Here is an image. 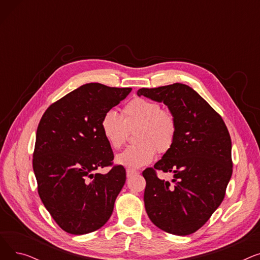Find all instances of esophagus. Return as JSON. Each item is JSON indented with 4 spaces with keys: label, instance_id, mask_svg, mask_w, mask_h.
Instances as JSON below:
<instances>
[{
    "label": "esophagus",
    "instance_id": "esophagus-1",
    "mask_svg": "<svg viewBox=\"0 0 260 260\" xmlns=\"http://www.w3.org/2000/svg\"><path fill=\"white\" fill-rule=\"evenodd\" d=\"M137 174H138V172H136V171L126 170V177H127V178H129V177H132V176H134V175H137Z\"/></svg>",
    "mask_w": 260,
    "mask_h": 260
}]
</instances>
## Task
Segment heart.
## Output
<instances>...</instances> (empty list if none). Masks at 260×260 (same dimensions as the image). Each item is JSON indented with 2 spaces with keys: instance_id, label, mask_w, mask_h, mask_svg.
Masks as SVG:
<instances>
[{
  "instance_id": "heart-1",
  "label": "heart",
  "mask_w": 260,
  "mask_h": 260,
  "mask_svg": "<svg viewBox=\"0 0 260 260\" xmlns=\"http://www.w3.org/2000/svg\"><path fill=\"white\" fill-rule=\"evenodd\" d=\"M123 118L115 111H107L100 123L103 137L109 146L120 148L124 143L127 129L134 131L137 144L127 146L119 153L115 161L127 170H138L151 163L158 153L172 147L177 136V121L174 114L154 101L135 98L122 109Z\"/></svg>"
}]
</instances>
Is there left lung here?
<instances>
[{
    "instance_id": "8db88e82",
    "label": "left lung",
    "mask_w": 260,
    "mask_h": 260,
    "mask_svg": "<svg viewBox=\"0 0 260 260\" xmlns=\"http://www.w3.org/2000/svg\"><path fill=\"white\" fill-rule=\"evenodd\" d=\"M137 94L166 104L177 121L174 144L154 169L142 173L146 213L168 233L189 235L224 198L233 171L229 131L212 106L185 84L140 88ZM156 169L172 173L171 181L158 179Z\"/></svg>"
}]
</instances>
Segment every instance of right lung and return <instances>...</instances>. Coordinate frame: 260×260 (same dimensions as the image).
<instances>
[{"instance_id":"right-lung-1","label":"right lung","mask_w":260,"mask_h":260,"mask_svg":"<svg viewBox=\"0 0 260 260\" xmlns=\"http://www.w3.org/2000/svg\"><path fill=\"white\" fill-rule=\"evenodd\" d=\"M132 88L87 83L51 104L41 118L32 168L39 196L58 225L74 235L103 226L126 180L125 169L112 165V147L103 137V115Z\"/></svg>"}]
</instances>
